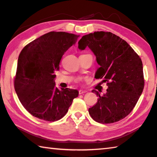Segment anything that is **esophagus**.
<instances>
[{"label":"esophagus","mask_w":157,"mask_h":157,"mask_svg":"<svg viewBox=\"0 0 157 157\" xmlns=\"http://www.w3.org/2000/svg\"><path fill=\"white\" fill-rule=\"evenodd\" d=\"M86 91H83V90H79V94H84V93H86Z\"/></svg>","instance_id":"34e87169"}]
</instances>
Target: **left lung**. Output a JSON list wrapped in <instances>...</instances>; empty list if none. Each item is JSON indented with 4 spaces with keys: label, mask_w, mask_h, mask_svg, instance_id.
I'll use <instances>...</instances> for the list:
<instances>
[{
    "label": "left lung",
    "mask_w": 157,
    "mask_h": 157,
    "mask_svg": "<svg viewBox=\"0 0 157 157\" xmlns=\"http://www.w3.org/2000/svg\"><path fill=\"white\" fill-rule=\"evenodd\" d=\"M79 48L88 46L96 56L100 68L96 79H103L107 93L98 95V102L89 109L91 118L98 123L110 124L129 115L144 88L143 63L139 55L121 37L110 32H95L82 37Z\"/></svg>",
    "instance_id": "8db88e82"
}]
</instances>
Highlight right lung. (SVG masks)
Instances as JSON below:
<instances>
[{
  "label": "right lung",
  "mask_w": 157,
  "mask_h": 157,
  "mask_svg": "<svg viewBox=\"0 0 157 157\" xmlns=\"http://www.w3.org/2000/svg\"><path fill=\"white\" fill-rule=\"evenodd\" d=\"M79 35L50 32L26 45L18 59L14 89L22 105L31 115L46 121L59 120L68 112L78 91L55 86V71L64 52Z\"/></svg>",
  "instance_id": "obj_1"
}]
</instances>
